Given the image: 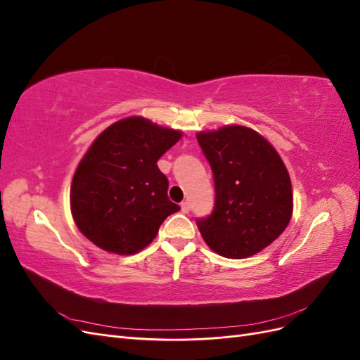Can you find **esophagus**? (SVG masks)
Returning <instances> with one entry per match:
<instances>
[{"label": "esophagus", "instance_id": "obj_1", "mask_svg": "<svg viewBox=\"0 0 360 360\" xmlns=\"http://www.w3.org/2000/svg\"><path fill=\"white\" fill-rule=\"evenodd\" d=\"M180 207H181V212H183V213H189V212H191V204H189V201H183V202L180 204Z\"/></svg>", "mask_w": 360, "mask_h": 360}]
</instances>
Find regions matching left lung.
<instances>
[{
  "mask_svg": "<svg viewBox=\"0 0 360 360\" xmlns=\"http://www.w3.org/2000/svg\"><path fill=\"white\" fill-rule=\"evenodd\" d=\"M214 176V209L198 219L212 250L255 255L284 233L292 214L290 174L275 147L254 129L230 124L197 134Z\"/></svg>",
  "mask_w": 360,
  "mask_h": 360,
  "instance_id": "8db88e82",
  "label": "left lung"
}]
</instances>
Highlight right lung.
Instances as JSON below:
<instances>
[{
  "label": "right lung",
  "mask_w": 360,
  "mask_h": 360,
  "mask_svg": "<svg viewBox=\"0 0 360 360\" xmlns=\"http://www.w3.org/2000/svg\"><path fill=\"white\" fill-rule=\"evenodd\" d=\"M181 135L135 115L94 139L70 188L73 221L90 242L118 255H134L153 242L162 222L180 210L168 198L158 160Z\"/></svg>",
  "instance_id": "right-lung-1"
}]
</instances>
